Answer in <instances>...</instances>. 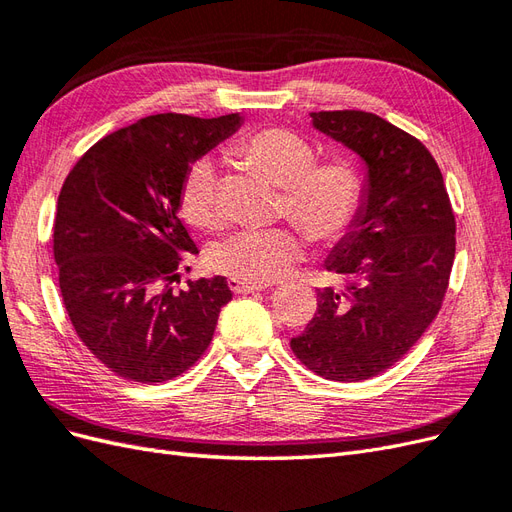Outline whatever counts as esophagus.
Segmentation results:
<instances>
[{
  "mask_svg": "<svg viewBox=\"0 0 512 512\" xmlns=\"http://www.w3.org/2000/svg\"><path fill=\"white\" fill-rule=\"evenodd\" d=\"M230 290L237 292V294H254V292H262L267 288V284H252V282H243V280H237V277H232V280L228 282Z\"/></svg>",
  "mask_w": 512,
  "mask_h": 512,
  "instance_id": "34e87169",
  "label": "esophagus"
}]
</instances>
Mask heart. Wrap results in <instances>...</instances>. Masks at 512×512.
I'll return each mask as SVG.
<instances>
[{"instance_id": "heart-1", "label": "heart", "mask_w": 512, "mask_h": 512, "mask_svg": "<svg viewBox=\"0 0 512 512\" xmlns=\"http://www.w3.org/2000/svg\"><path fill=\"white\" fill-rule=\"evenodd\" d=\"M245 168L280 188V213L297 222L318 245L352 235L365 207V179L352 160L335 156L316 162V149L299 134L265 128L241 136L232 147ZM179 211L190 226L215 232L224 226L220 170L211 160L194 162L179 188ZM303 256L294 226L243 230L213 254V267L252 284H269Z\"/></svg>"}]
</instances>
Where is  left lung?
Masks as SVG:
<instances>
[{"label": "left lung", "mask_w": 512, "mask_h": 512, "mask_svg": "<svg viewBox=\"0 0 512 512\" xmlns=\"http://www.w3.org/2000/svg\"><path fill=\"white\" fill-rule=\"evenodd\" d=\"M312 117L359 153L369 183L359 224L327 260L346 286L318 290L316 314L290 348L322 378L359 382L395 365L438 316L455 260V213L418 138L365 111Z\"/></svg>", "instance_id": "obj_1"}]
</instances>
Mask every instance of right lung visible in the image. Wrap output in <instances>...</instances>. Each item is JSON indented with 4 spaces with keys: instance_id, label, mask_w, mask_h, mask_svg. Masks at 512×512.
<instances>
[{
    "instance_id": "obj_1",
    "label": "right lung",
    "mask_w": 512,
    "mask_h": 512,
    "mask_svg": "<svg viewBox=\"0 0 512 512\" xmlns=\"http://www.w3.org/2000/svg\"><path fill=\"white\" fill-rule=\"evenodd\" d=\"M237 113H162L89 147L57 198L53 256L76 335L113 374L156 384L181 376L209 348L226 277L175 290L198 254L179 220L190 162L237 130Z\"/></svg>"
}]
</instances>
